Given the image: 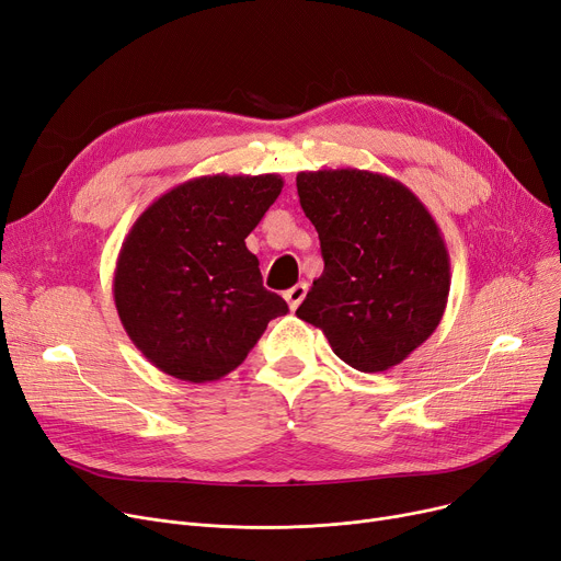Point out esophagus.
<instances>
[{"label": "esophagus", "mask_w": 561, "mask_h": 561, "mask_svg": "<svg viewBox=\"0 0 561 561\" xmlns=\"http://www.w3.org/2000/svg\"><path fill=\"white\" fill-rule=\"evenodd\" d=\"M307 290H309V286H307L305 282H298L296 286L288 288V290L284 293V300L288 302V309H290V311H296V309L302 305V300L307 298Z\"/></svg>", "instance_id": "1"}]
</instances>
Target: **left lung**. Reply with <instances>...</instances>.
<instances>
[{"label": "left lung", "instance_id": "left-lung-1", "mask_svg": "<svg viewBox=\"0 0 561 561\" xmlns=\"http://www.w3.org/2000/svg\"><path fill=\"white\" fill-rule=\"evenodd\" d=\"M325 271L298 318L362 373L402 364L444 318L450 256L427 206L393 176L357 170L298 172Z\"/></svg>", "mask_w": 561, "mask_h": 561}]
</instances>
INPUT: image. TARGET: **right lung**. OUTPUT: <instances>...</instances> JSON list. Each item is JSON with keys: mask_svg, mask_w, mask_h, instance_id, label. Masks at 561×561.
Returning a JSON list of instances; mask_svg holds the SVG:
<instances>
[{"mask_svg": "<svg viewBox=\"0 0 561 561\" xmlns=\"http://www.w3.org/2000/svg\"><path fill=\"white\" fill-rule=\"evenodd\" d=\"M279 174H206L157 197L131 225L113 300L131 343L165 375L204 385L239 368L288 311L263 288L248 233L279 197Z\"/></svg>", "mask_w": 561, "mask_h": 561, "instance_id": "add662e5", "label": "right lung"}]
</instances>
